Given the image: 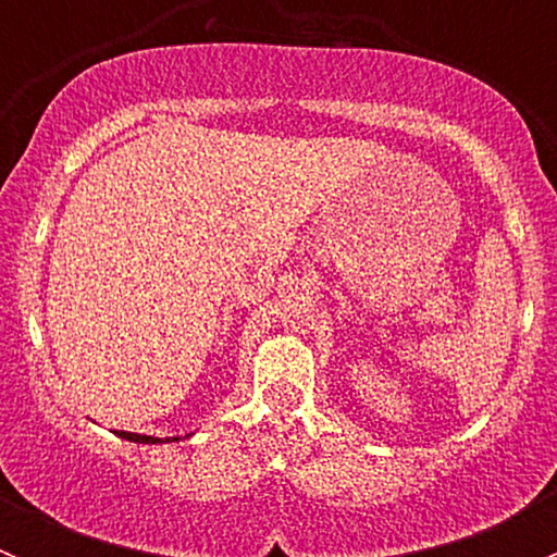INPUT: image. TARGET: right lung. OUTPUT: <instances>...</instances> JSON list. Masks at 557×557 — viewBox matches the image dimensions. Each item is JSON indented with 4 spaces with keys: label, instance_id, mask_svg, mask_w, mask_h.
Returning a JSON list of instances; mask_svg holds the SVG:
<instances>
[{
    "label": "right lung",
    "instance_id": "obj_1",
    "mask_svg": "<svg viewBox=\"0 0 557 557\" xmlns=\"http://www.w3.org/2000/svg\"><path fill=\"white\" fill-rule=\"evenodd\" d=\"M117 436H123V440H128V442H139V445H156V442H161V440H156V436L128 434V431H117ZM166 442H170V440H166Z\"/></svg>",
    "mask_w": 557,
    "mask_h": 557
}]
</instances>
